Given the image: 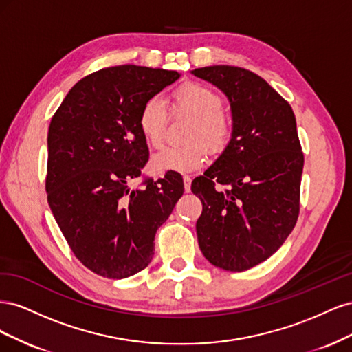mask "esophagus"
<instances>
[{"label": "esophagus", "mask_w": 352, "mask_h": 352, "mask_svg": "<svg viewBox=\"0 0 352 352\" xmlns=\"http://www.w3.org/2000/svg\"><path fill=\"white\" fill-rule=\"evenodd\" d=\"M190 182H192V179L189 176H184V184H185V192H190Z\"/></svg>", "instance_id": "1"}]
</instances>
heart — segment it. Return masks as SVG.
Returning <instances> with one entry per match:
<instances>
[{"mask_svg":"<svg viewBox=\"0 0 352 352\" xmlns=\"http://www.w3.org/2000/svg\"><path fill=\"white\" fill-rule=\"evenodd\" d=\"M175 101L179 111L189 113L197 119L188 141L204 142L211 153L221 151L230 136V126L223 114L225 107L220 95L207 85L190 82L176 91ZM167 116V105L163 98L151 97L142 104L138 116V126L148 145L154 148L163 145ZM204 145L168 146L153 157L151 167L155 173L195 172L206 164L207 153Z\"/></svg>","mask_w":352,"mask_h":352,"instance_id":"heart-1","label":"heart"}]
</instances>
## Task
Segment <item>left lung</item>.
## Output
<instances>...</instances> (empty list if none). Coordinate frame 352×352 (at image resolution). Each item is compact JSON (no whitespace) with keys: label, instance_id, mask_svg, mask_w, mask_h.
<instances>
[{"label":"left lung","instance_id":"obj_1","mask_svg":"<svg viewBox=\"0 0 352 352\" xmlns=\"http://www.w3.org/2000/svg\"><path fill=\"white\" fill-rule=\"evenodd\" d=\"M230 104L232 133L190 190L202 202L199 250L216 267L243 272L267 260L295 228L304 155L291 105L258 74L233 66L190 72ZM216 183L229 186L226 193Z\"/></svg>","mask_w":352,"mask_h":352}]
</instances>
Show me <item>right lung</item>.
Returning a JSON list of instances; mask_svg holds the SVG:
<instances>
[{
    "label": "right lung",
    "mask_w": 352,
    "mask_h": 352,
    "mask_svg": "<svg viewBox=\"0 0 352 352\" xmlns=\"http://www.w3.org/2000/svg\"><path fill=\"white\" fill-rule=\"evenodd\" d=\"M179 78L133 65L102 69L74 85L51 120L50 208L74 255L104 278H129L151 263L155 232L184 195L176 172L129 186L150 155L138 126L142 104Z\"/></svg>",
    "instance_id": "obj_1"
}]
</instances>
